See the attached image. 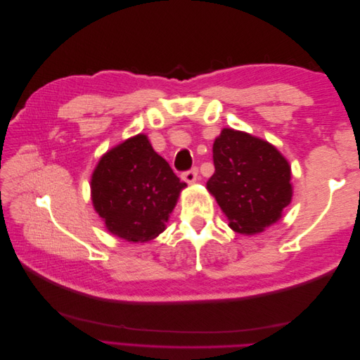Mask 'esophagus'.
<instances>
[{"label": "esophagus", "instance_id": "34e87169", "mask_svg": "<svg viewBox=\"0 0 360 360\" xmlns=\"http://www.w3.org/2000/svg\"><path fill=\"white\" fill-rule=\"evenodd\" d=\"M181 179L186 181V183H193V181H197V179H198V169L197 168H192V169H189V171H184L183 174H181Z\"/></svg>", "mask_w": 360, "mask_h": 360}]
</instances>
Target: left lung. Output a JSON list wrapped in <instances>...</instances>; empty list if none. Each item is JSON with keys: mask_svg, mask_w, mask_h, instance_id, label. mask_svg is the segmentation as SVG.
I'll return each mask as SVG.
<instances>
[{"mask_svg": "<svg viewBox=\"0 0 360 360\" xmlns=\"http://www.w3.org/2000/svg\"><path fill=\"white\" fill-rule=\"evenodd\" d=\"M213 163L207 189L234 231L250 236L281 219L292 197L291 168L274 146L224 129L214 139Z\"/></svg>", "mask_w": 360, "mask_h": 360, "instance_id": "left-lung-1", "label": "left lung"}]
</instances>
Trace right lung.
I'll return each instance as SVG.
<instances>
[{
  "instance_id": "1",
  "label": "right lung",
  "mask_w": 360,
  "mask_h": 360,
  "mask_svg": "<svg viewBox=\"0 0 360 360\" xmlns=\"http://www.w3.org/2000/svg\"><path fill=\"white\" fill-rule=\"evenodd\" d=\"M184 186L139 134L102 156L91 176V200L108 231L144 243L165 230Z\"/></svg>"
}]
</instances>
